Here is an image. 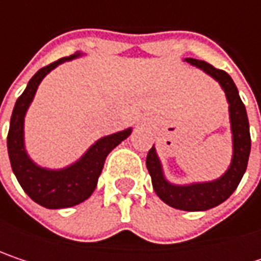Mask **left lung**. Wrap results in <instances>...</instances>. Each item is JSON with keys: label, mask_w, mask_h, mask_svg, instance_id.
Wrapping results in <instances>:
<instances>
[{"label": "left lung", "mask_w": 261, "mask_h": 261, "mask_svg": "<svg viewBox=\"0 0 261 261\" xmlns=\"http://www.w3.org/2000/svg\"><path fill=\"white\" fill-rule=\"evenodd\" d=\"M186 62H189L190 65L202 69L205 74L213 77L225 92L227 101L230 104L228 110H230V122L233 133L231 165L227 169V172L215 181L177 186L165 178L155 148L152 146L146 155V168L151 175L154 192L163 202H166L174 208H180L186 212H202L222 204L237 189L248 166V159L251 152V134H249L246 109L239 96L233 79L225 71L216 69L207 62L196 60V59H186Z\"/></svg>", "instance_id": "left-lung-1"}]
</instances>
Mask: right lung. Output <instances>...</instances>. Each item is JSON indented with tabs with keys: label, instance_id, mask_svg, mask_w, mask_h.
Wrapping results in <instances>:
<instances>
[{
	"label": "right lung",
	"instance_id": "right-lung-1",
	"mask_svg": "<svg viewBox=\"0 0 261 261\" xmlns=\"http://www.w3.org/2000/svg\"><path fill=\"white\" fill-rule=\"evenodd\" d=\"M79 56L80 53H77L74 56L59 59L57 62L39 69L28 81L22 95L18 98L10 119L7 149L12 169L27 195L34 202L46 208H66L86 201L96 187L98 177L101 175L109 152L131 134V128H127L101 137L74 165L59 171L40 168L28 157L24 146V118L37 86L56 66Z\"/></svg>",
	"mask_w": 261,
	"mask_h": 261
}]
</instances>
